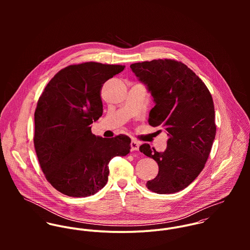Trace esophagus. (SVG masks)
Returning a JSON list of instances; mask_svg holds the SVG:
<instances>
[{"mask_svg":"<svg viewBox=\"0 0 250 250\" xmlns=\"http://www.w3.org/2000/svg\"><path fill=\"white\" fill-rule=\"evenodd\" d=\"M140 145H141V143H138L137 141H132L131 142V149L133 151H137L140 149Z\"/></svg>","mask_w":250,"mask_h":250,"instance_id":"34e87169","label":"esophagus"}]
</instances>
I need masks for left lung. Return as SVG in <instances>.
<instances>
[{
	"label": "left lung",
	"mask_w": 250,
	"mask_h": 250,
	"mask_svg": "<svg viewBox=\"0 0 250 250\" xmlns=\"http://www.w3.org/2000/svg\"><path fill=\"white\" fill-rule=\"evenodd\" d=\"M153 97L148 122L167 133V149L158 152L149 144L140 151L159 166L149 190L174 193L187 188L205 167L215 137L212 95L201 79L186 64L173 60H154L130 65Z\"/></svg>",
	"instance_id": "obj_1"
}]
</instances>
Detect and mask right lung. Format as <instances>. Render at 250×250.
I'll return each mask as SVG.
<instances>
[{"instance_id":"1","label":"right lung","mask_w":250,"mask_h":250,"mask_svg":"<svg viewBox=\"0 0 250 250\" xmlns=\"http://www.w3.org/2000/svg\"><path fill=\"white\" fill-rule=\"evenodd\" d=\"M124 67L93 62L69 65L54 76L38 99L36 155L48 182L65 195L95 194L107 184L109 161L130 152L129 137H96L90 126L103 113V84Z\"/></svg>"}]
</instances>
